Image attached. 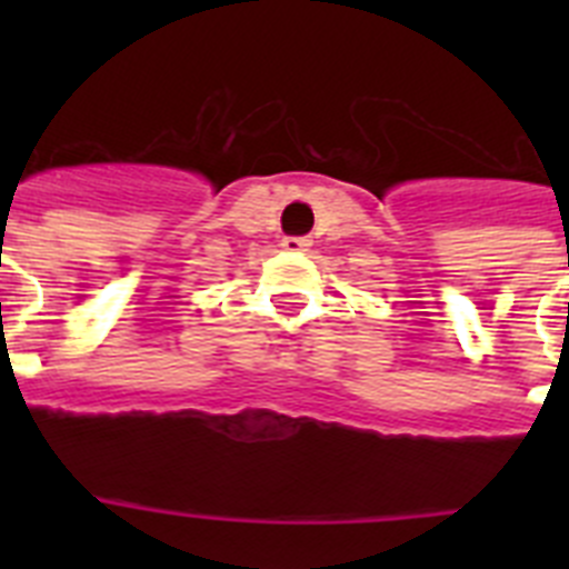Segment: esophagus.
Masks as SVG:
<instances>
[{"instance_id": "34e87169", "label": "esophagus", "mask_w": 569, "mask_h": 569, "mask_svg": "<svg viewBox=\"0 0 569 569\" xmlns=\"http://www.w3.org/2000/svg\"><path fill=\"white\" fill-rule=\"evenodd\" d=\"M310 244H313V241H310L308 236H284V239H281V248L290 250V253H301V250H310Z\"/></svg>"}]
</instances>
